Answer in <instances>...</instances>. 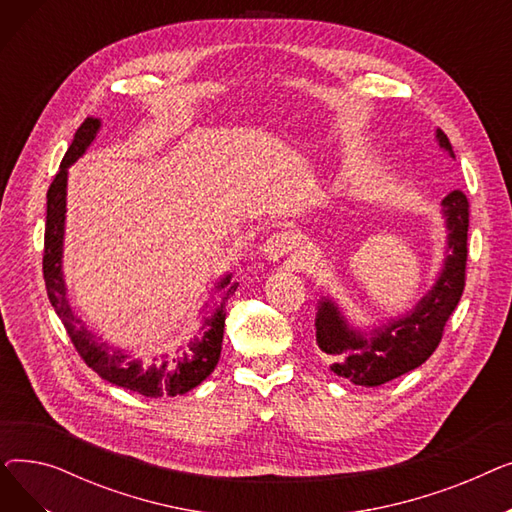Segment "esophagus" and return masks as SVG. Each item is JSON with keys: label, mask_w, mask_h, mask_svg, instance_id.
<instances>
[{"label": "esophagus", "mask_w": 512, "mask_h": 512, "mask_svg": "<svg viewBox=\"0 0 512 512\" xmlns=\"http://www.w3.org/2000/svg\"><path fill=\"white\" fill-rule=\"evenodd\" d=\"M297 249H299L297 234L288 232V230H280V232H274L263 242V257L267 261H278L292 253H297Z\"/></svg>", "instance_id": "1"}]
</instances>
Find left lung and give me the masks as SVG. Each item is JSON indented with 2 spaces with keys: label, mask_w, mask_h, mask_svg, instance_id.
Wrapping results in <instances>:
<instances>
[{
  "label": "left lung",
  "mask_w": 512,
  "mask_h": 512,
  "mask_svg": "<svg viewBox=\"0 0 512 512\" xmlns=\"http://www.w3.org/2000/svg\"><path fill=\"white\" fill-rule=\"evenodd\" d=\"M438 145L454 157L446 134L436 130ZM446 220V257L432 290L396 319L371 330L348 324L332 299L317 303L315 338L319 351L332 363L330 369L357 386H382L425 363L438 348L444 326L465 290L469 201L465 193L452 191L442 199Z\"/></svg>",
  "instance_id": "obj_1"
}]
</instances>
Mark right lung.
<instances>
[{"mask_svg":"<svg viewBox=\"0 0 512 512\" xmlns=\"http://www.w3.org/2000/svg\"><path fill=\"white\" fill-rule=\"evenodd\" d=\"M101 122L97 118H87L76 130L72 145L68 147L60 170L53 178L47 191V222H45V251H43V278L49 303L56 309L58 317L83 359L101 380L120 386L124 390L137 392L147 398L178 396L197 388L207 375L215 369L222 353L224 340V321H226V303L236 292L238 282H230L226 274L218 282V290L224 292L222 303L201 313V326L197 336L174 348L172 353L159 355L147 363L130 357L122 348H114L105 342H99L91 330L83 324L68 301L62 255H64V228H66V184L68 168L87 151L95 141Z\"/></svg>","mask_w":512,"mask_h":512,"instance_id":"right-lung-1","label":"right lung"}]
</instances>
